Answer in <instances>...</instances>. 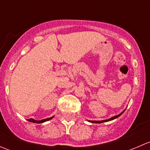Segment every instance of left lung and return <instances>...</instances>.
Returning <instances> with one entry per match:
<instances>
[{
  "mask_svg": "<svg viewBox=\"0 0 150 150\" xmlns=\"http://www.w3.org/2000/svg\"><path fill=\"white\" fill-rule=\"evenodd\" d=\"M125 110H124L122 112H120V114L119 115H115V116H114V117H110V119H107V120H88V122H93V123H102V122H108V121H110V120H115V119H116V118H117V117H120V115H121L122 114V113L124 112H125Z\"/></svg>",
  "mask_w": 150,
  "mask_h": 150,
  "instance_id": "obj_1",
  "label": "left lung"
}]
</instances>
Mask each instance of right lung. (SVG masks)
Segmentation results:
<instances>
[{"mask_svg": "<svg viewBox=\"0 0 150 150\" xmlns=\"http://www.w3.org/2000/svg\"><path fill=\"white\" fill-rule=\"evenodd\" d=\"M53 117H54V116L51 117H48V118H46V119H43V120H34V119L33 118H30V119H28V121L30 122H35V123H42V122H46L48 121V120H51V119H52Z\"/></svg>", "mask_w": 150, "mask_h": 150, "instance_id": "add662e5", "label": "right lung"}]
</instances>
